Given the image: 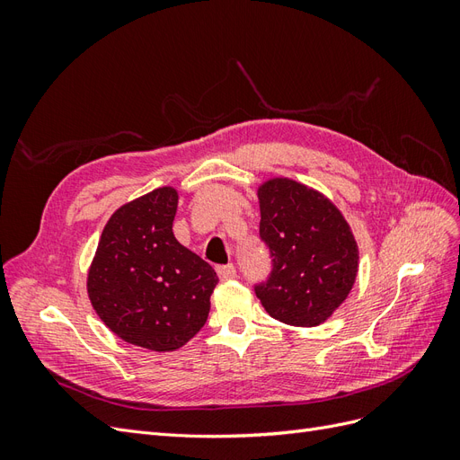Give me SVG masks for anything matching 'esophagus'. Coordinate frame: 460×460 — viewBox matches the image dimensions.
<instances>
[{
    "mask_svg": "<svg viewBox=\"0 0 460 460\" xmlns=\"http://www.w3.org/2000/svg\"><path fill=\"white\" fill-rule=\"evenodd\" d=\"M217 272H218L220 280H234V278L238 276V274H235L234 264H222V267L217 269Z\"/></svg>",
    "mask_w": 460,
    "mask_h": 460,
    "instance_id": "34e87169",
    "label": "esophagus"
}]
</instances>
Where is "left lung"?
<instances>
[{
    "label": "left lung",
    "instance_id": "8db88e82",
    "mask_svg": "<svg viewBox=\"0 0 460 460\" xmlns=\"http://www.w3.org/2000/svg\"><path fill=\"white\" fill-rule=\"evenodd\" d=\"M259 238L270 272L255 296L267 313L291 326H318L349 296L358 249L341 213L318 191L288 178L259 188Z\"/></svg>",
    "mask_w": 460,
    "mask_h": 460
}]
</instances>
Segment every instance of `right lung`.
Here are the masks:
<instances>
[{
    "label": "right lung",
    "instance_id": "add662e5",
    "mask_svg": "<svg viewBox=\"0 0 460 460\" xmlns=\"http://www.w3.org/2000/svg\"><path fill=\"white\" fill-rule=\"evenodd\" d=\"M178 193L153 190L109 218L88 274L95 313L124 341L174 351L205 326L218 276L172 234Z\"/></svg>",
    "mask_w": 460,
    "mask_h": 460
}]
</instances>
